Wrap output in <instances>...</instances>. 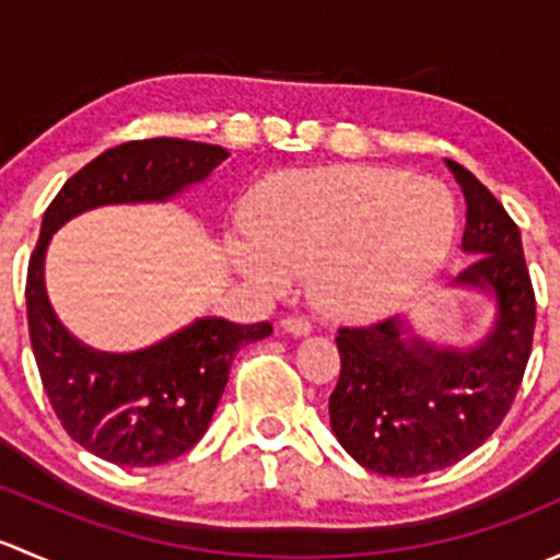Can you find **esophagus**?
I'll return each instance as SVG.
<instances>
[{
	"label": "esophagus",
	"instance_id": "34e87169",
	"mask_svg": "<svg viewBox=\"0 0 560 560\" xmlns=\"http://www.w3.org/2000/svg\"><path fill=\"white\" fill-rule=\"evenodd\" d=\"M281 327H284L287 332H292V336H308V332H312V322H308L306 316L298 314H287L284 319H281Z\"/></svg>",
	"mask_w": 560,
	"mask_h": 560
}]
</instances>
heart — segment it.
I'll list each match as a JSON object with an SVG mask.
<instances>
[{
    "label": "heart",
    "mask_w": 560,
    "mask_h": 560,
    "mask_svg": "<svg viewBox=\"0 0 560 560\" xmlns=\"http://www.w3.org/2000/svg\"><path fill=\"white\" fill-rule=\"evenodd\" d=\"M252 244L235 259L262 287L308 273L325 312L389 306L431 276L455 235V206L436 180L387 167H316L276 178L246 211Z\"/></svg>",
    "instance_id": "heart-1"
}]
</instances>
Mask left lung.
Returning <instances> with one entry per match:
<instances>
[{"instance_id":"8db88e82","label":"left lung","mask_w":560,"mask_h":560,"mask_svg":"<svg viewBox=\"0 0 560 560\" xmlns=\"http://www.w3.org/2000/svg\"><path fill=\"white\" fill-rule=\"evenodd\" d=\"M466 197L463 248L474 254L455 284L495 295V325L468 352L404 338L400 319L338 327L341 374L330 428L360 466L385 477L439 471L482 447L521 389L536 325V298L521 230L488 186L457 162Z\"/></svg>"}]
</instances>
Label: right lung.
Segmentation results:
<instances>
[{
  "label": "right lung",
  "instance_id": "1",
  "mask_svg": "<svg viewBox=\"0 0 560 560\" xmlns=\"http://www.w3.org/2000/svg\"><path fill=\"white\" fill-rule=\"evenodd\" d=\"M228 160L222 145L149 138L107 149L81 167L45 208L26 270V319L39 380L61 428L81 447L116 466H162L208 431L241 347L270 336V322L197 319L156 347L107 354L61 327L43 284L50 235L89 208L167 200Z\"/></svg>",
  "mask_w": 560,
  "mask_h": 560
}]
</instances>
